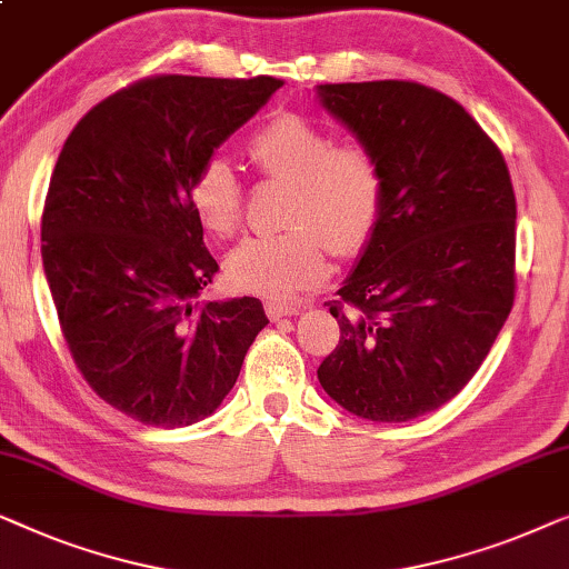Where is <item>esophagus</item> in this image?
<instances>
[{
	"label": "esophagus",
	"instance_id": "esophagus-1",
	"mask_svg": "<svg viewBox=\"0 0 569 569\" xmlns=\"http://www.w3.org/2000/svg\"><path fill=\"white\" fill-rule=\"evenodd\" d=\"M266 311H268L270 319H281V317L299 315L301 307H299V303H291V301H266Z\"/></svg>",
	"mask_w": 569,
	"mask_h": 569
}]
</instances>
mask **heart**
I'll list each match as a JSON object with an SVG mask.
<instances>
[{
	"label": "heart",
	"mask_w": 569,
	"mask_h": 569,
	"mask_svg": "<svg viewBox=\"0 0 569 569\" xmlns=\"http://www.w3.org/2000/svg\"><path fill=\"white\" fill-rule=\"evenodd\" d=\"M244 149L262 178L288 182V229L247 237L229 252L227 276L239 291L278 299L317 283L327 270V250L338 258L366 250L387 203V167L371 143L335 141L322 123L281 113L262 123ZM190 203L216 237L242 227L244 188L219 157L196 172Z\"/></svg>",
	"instance_id": "b5f03b06"
}]
</instances>
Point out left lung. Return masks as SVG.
I'll return each mask as SVG.
<instances>
[{"label": "left lung", "mask_w": 569, "mask_h": 569, "mask_svg": "<svg viewBox=\"0 0 569 569\" xmlns=\"http://www.w3.org/2000/svg\"><path fill=\"white\" fill-rule=\"evenodd\" d=\"M322 106L387 167V203L330 303L340 342L317 368L335 402L405 422L459 395L516 299V193L506 157L433 87L319 84Z\"/></svg>", "instance_id": "8db88e82"}]
</instances>
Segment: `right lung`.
<instances>
[{
	"label": "right lung",
	"instance_id": "obj_1",
	"mask_svg": "<svg viewBox=\"0 0 569 569\" xmlns=\"http://www.w3.org/2000/svg\"><path fill=\"white\" fill-rule=\"evenodd\" d=\"M278 87L262 74L143 77L63 141L41 216L61 335L94 395L143 426L208 418L268 325L252 296L196 301L219 266L190 182Z\"/></svg>",
	"mask_w": 569,
	"mask_h": 569
}]
</instances>
